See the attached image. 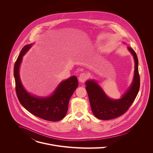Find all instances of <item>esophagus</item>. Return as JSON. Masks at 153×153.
Here are the masks:
<instances>
[{"instance_id":"obj_1","label":"esophagus","mask_w":153,"mask_h":153,"mask_svg":"<svg viewBox=\"0 0 153 153\" xmlns=\"http://www.w3.org/2000/svg\"><path fill=\"white\" fill-rule=\"evenodd\" d=\"M88 78H89V76L88 74H87L85 73H81L80 74L79 79V81L80 82H84L85 81H86Z\"/></svg>"}]
</instances>
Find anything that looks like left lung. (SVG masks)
I'll use <instances>...</instances> for the list:
<instances>
[{
	"instance_id": "left-lung-1",
	"label": "left lung",
	"mask_w": 153,
	"mask_h": 153,
	"mask_svg": "<svg viewBox=\"0 0 153 153\" xmlns=\"http://www.w3.org/2000/svg\"><path fill=\"white\" fill-rule=\"evenodd\" d=\"M135 62L134 75L132 84L122 97L118 100L109 98L101 87L93 80L85 83L93 114L101 120H110L123 114L134 101L140 88V76L138 70V59L133 49L128 47Z\"/></svg>"
}]
</instances>
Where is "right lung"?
<instances>
[{"instance_id": "add662e5", "label": "right lung", "mask_w": 153, "mask_h": 153, "mask_svg": "<svg viewBox=\"0 0 153 153\" xmlns=\"http://www.w3.org/2000/svg\"><path fill=\"white\" fill-rule=\"evenodd\" d=\"M32 45H27L22 49L14 64V76L17 98L21 105L33 115L48 121L60 120L66 115L69 100L78 86L77 79L72 76L62 81L49 97H37L28 93L21 83L19 71L23 56Z\"/></svg>"}]
</instances>
